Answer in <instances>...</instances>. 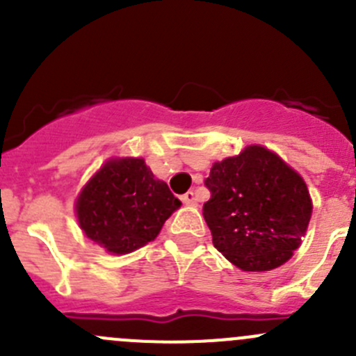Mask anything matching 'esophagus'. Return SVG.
Instances as JSON below:
<instances>
[{
    "label": "esophagus",
    "instance_id": "1",
    "mask_svg": "<svg viewBox=\"0 0 356 356\" xmlns=\"http://www.w3.org/2000/svg\"><path fill=\"white\" fill-rule=\"evenodd\" d=\"M182 203L189 204V207H196L198 204V198H196V193L188 191L184 196H182Z\"/></svg>",
    "mask_w": 356,
    "mask_h": 356
}]
</instances>
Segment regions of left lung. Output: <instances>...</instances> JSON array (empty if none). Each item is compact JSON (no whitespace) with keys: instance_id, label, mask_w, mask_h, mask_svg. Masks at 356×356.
<instances>
[{"instance_id":"obj_1","label":"left lung","mask_w":356,"mask_h":356,"mask_svg":"<svg viewBox=\"0 0 356 356\" xmlns=\"http://www.w3.org/2000/svg\"><path fill=\"white\" fill-rule=\"evenodd\" d=\"M203 217L213 246L246 272L281 267L301 245L312 200L298 172L264 146H248L211 167Z\"/></svg>"}]
</instances>
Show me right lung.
I'll use <instances>...</instances> for the list:
<instances>
[{
	"label": "right lung",
	"mask_w": 356,
	"mask_h": 356,
	"mask_svg": "<svg viewBox=\"0 0 356 356\" xmlns=\"http://www.w3.org/2000/svg\"><path fill=\"white\" fill-rule=\"evenodd\" d=\"M179 207L181 201L143 158H111L75 201L84 234L111 254L148 245Z\"/></svg>",
	"instance_id": "1"
}]
</instances>
